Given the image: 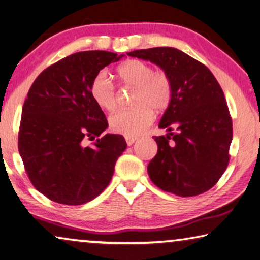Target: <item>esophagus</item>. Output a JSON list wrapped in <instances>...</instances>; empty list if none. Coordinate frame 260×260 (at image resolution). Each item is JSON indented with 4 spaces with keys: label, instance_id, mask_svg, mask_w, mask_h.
<instances>
[{
    "label": "esophagus",
    "instance_id": "1",
    "mask_svg": "<svg viewBox=\"0 0 260 260\" xmlns=\"http://www.w3.org/2000/svg\"><path fill=\"white\" fill-rule=\"evenodd\" d=\"M136 140H137V137H133V136H126L125 137V142H126V144L127 145H133V144L136 142Z\"/></svg>",
    "mask_w": 260,
    "mask_h": 260
}]
</instances>
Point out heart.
<instances>
[{
  "label": "heart",
  "instance_id": "b5f03b06",
  "mask_svg": "<svg viewBox=\"0 0 260 260\" xmlns=\"http://www.w3.org/2000/svg\"><path fill=\"white\" fill-rule=\"evenodd\" d=\"M116 75L123 85L136 87L133 104L135 107L120 109L110 115L109 126L117 134L137 136L154 120V109L162 112L168 107L173 96V82L164 70H154L142 59H127L117 67ZM91 96L96 106L112 112L117 105L116 90L105 72L98 74L92 80Z\"/></svg>",
  "mask_w": 260,
  "mask_h": 260
}]
</instances>
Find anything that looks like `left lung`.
<instances>
[{"instance_id": "left-lung-1", "label": "left lung", "mask_w": 260, "mask_h": 260, "mask_svg": "<svg viewBox=\"0 0 260 260\" xmlns=\"http://www.w3.org/2000/svg\"><path fill=\"white\" fill-rule=\"evenodd\" d=\"M127 55L159 66L173 82L172 101L159 123L169 133L155 137L158 153L147 166L148 176L161 190L180 197L210 190L227 168L233 139L232 117L218 80L203 63L173 47Z\"/></svg>"}]
</instances>
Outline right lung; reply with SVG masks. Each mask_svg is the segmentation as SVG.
Wrapping results in <instances>:
<instances>
[{"instance_id":"right-lung-1","label":"right lung","mask_w":260,"mask_h":260,"mask_svg":"<svg viewBox=\"0 0 260 260\" xmlns=\"http://www.w3.org/2000/svg\"><path fill=\"white\" fill-rule=\"evenodd\" d=\"M123 56L105 50L75 53L45 69L29 88L18 150L29 181L50 201L82 205L112 180L126 143L120 135L95 139L108 122L90 87L101 69ZM85 139L96 140L86 147Z\"/></svg>"}]
</instances>
